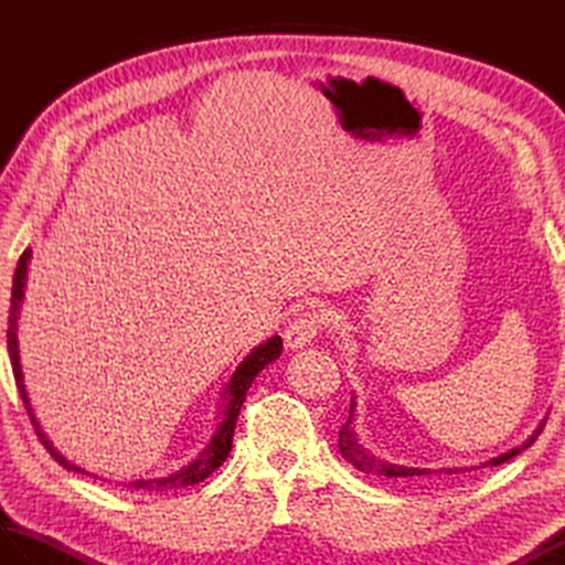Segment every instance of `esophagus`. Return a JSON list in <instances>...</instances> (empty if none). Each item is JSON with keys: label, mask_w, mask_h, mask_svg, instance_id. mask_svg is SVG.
I'll use <instances>...</instances> for the list:
<instances>
[{"label": "esophagus", "mask_w": 565, "mask_h": 565, "mask_svg": "<svg viewBox=\"0 0 565 565\" xmlns=\"http://www.w3.org/2000/svg\"><path fill=\"white\" fill-rule=\"evenodd\" d=\"M328 322H330V318L326 310H320V308L303 310V313H298L289 322V328L284 330L286 347H289V350H303V347L313 342V338L322 328H328Z\"/></svg>", "instance_id": "obj_1"}]
</instances>
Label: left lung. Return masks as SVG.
Returning a JSON list of instances; mask_svg holds the SVG:
<instances>
[{
    "instance_id": "8db88e82",
    "label": "left lung",
    "mask_w": 565,
    "mask_h": 565,
    "mask_svg": "<svg viewBox=\"0 0 565 565\" xmlns=\"http://www.w3.org/2000/svg\"><path fill=\"white\" fill-rule=\"evenodd\" d=\"M352 413H354V398H352V405H350V419H347V423L342 425V429H340V451H342V456L347 461H352L359 471H364V473H374V476H386V478H413V476H427L429 473V468H407V466H395V463H388V461H381V459H376L374 454H369L362 444H359V439H356V435H354V429H352ZM542 427H544V423L539 425V429L534 431V435L526 439L522 447H518V449H510L508 454H502V456H495V459H490V461H486L483 466H498V463H505V461H510L512 456H518L520 451H524L526 447H532L534 444V439L539 437V431H542ZM441 473V471H439ZM444 473H456V471H444Z\"/></svg>"
}]
</instances>
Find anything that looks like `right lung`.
<instances>
[{
  "mask_svg": "<svg viewBox=\"0 0 565 565\" xmlns=\"http://www.w3.org/2000/svg\"><path fill=\"white\" fill-rule=\"evenodd\" d=\"M29 259H31V249H23V255L19 257L17 264V271H14V286H11V306H9V328H7V350H9V359H11V369H14V379H17V388L23 398V405H26V413L31 417V423L35 427V435L43 441V447L51 451L53 459L65 466L67 471H75V473H84L82 468H77L75 463H70L67 459H63V454H60L47 437L43 435V429L39 425V419H35L33 411H31V403H29V395H26V386H23V374H21V364H19V340H17V320H19V310H21V298H23V286H26V269H29ZM284 350L281 338H269L264 344H259L257 350H252L245 362L237 366L235 374L231 376L223 393V411H221V423L215 427L211 441L206 444V449L199 454V459L191 461L189 466H184L182 471H177L172 476H164V478H150V481H130L128 486L136 488V490H164V488H184V486H194L201 483L203 478H209L215 468H218L225 459L227 454H231L233 447V435H235V423H237V415H239V407L245 403V395L252 386V381L259 374V371L271 364L274 359H279Z\"/></svg>",
  "mask_w": 565,
  "mask_h": 565,
  "instance_id": "1",
  "label": "right lung"
}]
</instances>
